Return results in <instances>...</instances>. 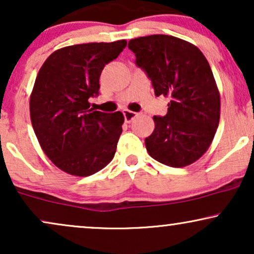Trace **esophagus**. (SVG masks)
I'll return each instance as SVG.
<instances>
[{"instance_id":"1","label":"esophagus","mask_w":254,"mask_h":254,"mask_svg":"<svg viewBox=\"0 0 254 254\" xmlns=\"http://www.w3.org/2000/svg\"><path fill=\"white\" fill-rule=\"evenodd\" d=\"M123 115H124V120H125V122H127V123H130V122H132L134 118L137 117L136 112L130 111V110H124Z\"/></svg>"}]
</instances>
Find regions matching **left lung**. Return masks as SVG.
Listing matches in <instances>:
<instances>
[{
    "instance_id": "1",
    "label": "left lung",
    "mask_w": 254,
    "mask_h": 254,
    "mask_svg": "<svg viewBox=\"0 0 254 254\" xmlns=\"http://www.w3.org/2000/svg\"><path fill=\"white\" fill-rule=\"evenodd\" d=\"M127 47L157 97L171 99L164 117L153 116L147 152L172 168L192 164L210 147L219 124L220 95L210 64L194 44L170 35L133 38Z\"/></svg>"
}]
</instances>
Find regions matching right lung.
<instances>
[{"label":"right lung","instance_id":"right-lung-1","mask_svg":"<svg viewBox=\"0 0 254 254\" xmlns=\"http://www.w3.org/2000/svg\"><path fill=\"white\" fill-rule=\"evenodd\" d=\"M125 47L121 40L61 48L37 73L29 102L31 124L43 152L69 175L88 177L114 158L123 114L96 111L89 98L98 95L102 70Z\"/></svg>","mask_w":254,"mask_h":254}]
</instances>
